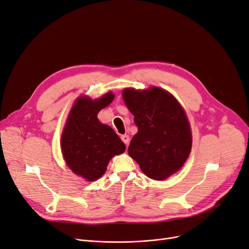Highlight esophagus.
Listing matches in <instances>:
<instances>
[{"label":"esophagus","mask_w":249,"mask_h":249,"mask_svg":"<svg viewBox=\"0 0 249 249\" xmlns=\"http://www.w3.org/2000/svg\"><path fill=\"white\" fill-rule=\"evenodd\" d=\"M121 139L125 143V144H128V143H129V136L128 135H122Z\"/></svg>","instance_id":"1"}]
</instances>
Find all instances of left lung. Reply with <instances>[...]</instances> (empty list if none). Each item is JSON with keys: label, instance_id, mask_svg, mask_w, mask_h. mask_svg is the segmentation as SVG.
<instances>
[{"label": "left lung", "instance_id": "obj_1", "mask_svg": "<svg viewBox=\"0 0 249 249\" xmlns=\"http://www.w3.org/2000/svg\"><path fill=\"white\" fill-rule=\"evenodd\" d=\"M123 99L138 128L129 155L148 178L165 179L178 171L191 152L192 134L185 111L160 88L125 89Z\"/></svg>", "mask_w": 249, "mask_h": 249}]
</instances>
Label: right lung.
<instances>
[{
	"label": "right lung",
	"instance_id": "add662e5",
	"mask_svg": "<svg viewBox=\"0 0 249 249\" xmlns=\"http://www.w3.org/2000/svg\"><path fill=\"white\" fill-rule=\"evenodd\" d=\"M113 99L112 93L95 101L78 98L61 135L65 162L74 174L89 181L101 178L113 156L123 153L126 148L114 130L97 118L99 111L107 107Z\"/></svg>",
	"mask_w": 249,
	"mask_h": 249
}]
</instances>
